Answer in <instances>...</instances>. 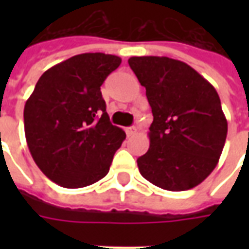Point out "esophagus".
Instances as JSON below:
<instances>
[{"instance_id": "34e87169", "label": "esophagus", "mask_w": 249, "mask_h": 249, "mask_svg": "<svg viewBox=\"0 0 249 249\" xmlns=\"http://www.w3.org/2000/svg\"><path fill=\"white\" fill-rule=\"evenodd\" d=\"M125 132H126V135L128 136H132V135H135L136 132H137V128H136V126H129V128H126V129H125Z\"/></svg>"}]
</instances>
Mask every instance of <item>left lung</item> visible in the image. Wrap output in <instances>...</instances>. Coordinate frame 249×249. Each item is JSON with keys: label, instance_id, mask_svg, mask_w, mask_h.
Here are the masks:
<instances>
[{"label": "left lung", "instance_id": "obj_1", "mask_svg": "<svg viewBox=\"0 0 249 249\" xmlns=\"http://www.w3.org/2000/svg\"><path fill=\"white\" fill-rule=\"evenodd\" d=\"M128 64L153 114L149 149L137 159L141 176L176 192L203 183L217 165L228 130L216 89L169 57H130Z\"/></svg>", "mask_w": 249, "mask_h": 249}]
</instances>
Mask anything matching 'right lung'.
Instances as JSON below:
<instances>
[{"instance_id":"obj_1","label":"right lung","mask_w":249,"mask_h":249,"mask_svg":"<svg viewBox=\"0 0 249 249\" xmlns=\"http://www.w3.org/2000/svg\"><path fill=\"white\" fill-rule=\"evenodd\" d=\"M121 58L77 54L40 77L24 108L26 142L46 178L64 188H82L107 176L125 132L109 121L101 94Z\"/></svg>"}]
</instances>
